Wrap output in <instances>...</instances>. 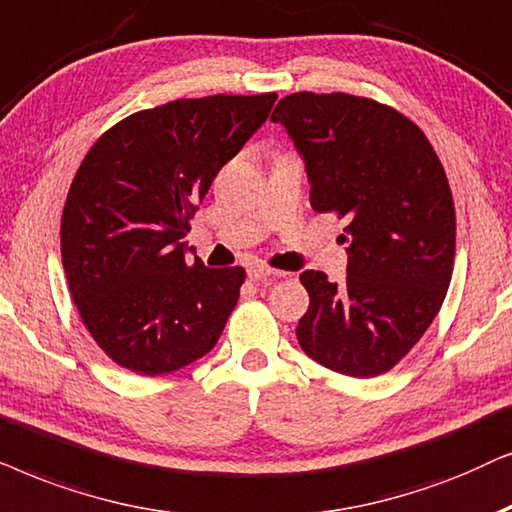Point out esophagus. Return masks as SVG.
Wrapping results in <instances>:
<instances>
[{
    "label": "esophagus",
    "mask_w": 512,
    "mask_h": 512,
    "mask_svg": "<svg viewBox=\"0 0 512 512\" xmlns=\"http://www.w3.org/2000/svg\"><path fill=\"white\" fill-rule=\"evenodd\" d=\"M276 276H278V271L264 267V264H252V267L248 269L250 281H271V278H276Z\"/></svg>",
    "instance_id": "34e87169"
}]
</instances>
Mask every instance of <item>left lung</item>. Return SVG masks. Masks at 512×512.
<instances>
[{"label": "left lung", "mask_w": 512, "mask_h": 512, "mask_svg": "<svg viewBox=\"0 0 512 512\" xmlns=\"http://www.w3.org/2000/svg\"><path fill=\"white\" fill-rule=\"evenodd\" d=\"M271 121L304 156L313 210L349 220L346 281L313 269L299 276L311 302L297 342L346 377L384 374L428 330L452 281L456 213L445 168L414 121L360 95H285Z\"/></svg>", "instance_id": "left-lung-1"}]
</instances>
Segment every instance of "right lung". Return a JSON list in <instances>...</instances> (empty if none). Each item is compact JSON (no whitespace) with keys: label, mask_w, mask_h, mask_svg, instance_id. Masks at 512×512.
Returning a JSON list of instances; mask_svg holds the SVG:
<instances>
[{"label":"right lung","mask_w":512,"mask_h":512,"mask_svg":"<svg viewBox=\"0 0 512 512\" xmlns=\"http://www.w3.org/2000/svg\"><path fill=\"white\" fill-rule=\"evenodd\" d=\"M276 98L173 100L121 119L88 149L67 192L60 252L86 330L117 365L159 377L220 339L245 271L189 264L180 238Z\"/></svg>","instance_id":"1"}]
</instances>
